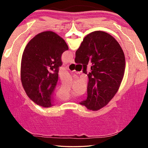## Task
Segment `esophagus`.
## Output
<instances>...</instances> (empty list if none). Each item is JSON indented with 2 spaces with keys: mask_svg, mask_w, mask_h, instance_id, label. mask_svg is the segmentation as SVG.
Wrapping results in <instances>:
<instances>
[{
  "mask_svg": "<svg viewBox=\"0 0 148 148\" xmlns=\"http://www.w3.org/2000/svg\"><path fill=\"white\" fill-rule=\"evenodd\" d=\"M69 64H75V61H74V59H71L69 62Z\"/></svg>",
  "mask_w": 148,
  "mask_h": 148,
  "instance_id": "esophagus-1",
  "label": "esophagus"
}]
</instances>
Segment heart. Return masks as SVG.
Segmentation results:
<instances>
[{
  "mask_svg": "<svg viewBox=\"0 0 148 148\" xmlns=\"http://www.w3.org/2000/svg\"><path fill=\"white\" fill-rule=\"evenodd\" d=\"M60 97H62V98H65L66 97H64V96H60Z\"/></svg>",
  "mask_w": 148,
  "mask_h": 148,
  "instance_id": "heart-1",
  "label": "heart"
}]
</instances>
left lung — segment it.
Segmentation results:
<instances>
[{"instance_id":"8db88e82","label":"left lung","mask_w":148,"mask_h":148,"mask_svg":"<svg viewBox=\"0 0 148 148\" xmlns=\"http://www.w3.org/2000/svg\"><path fill=\"white\" fill-rule=\"evenodd\" d=\"M69 49L63 38L51 31L36 35L25 47L21 62V81L36 104L51 107L62 53Z\"/></svg>"}]
</instances>
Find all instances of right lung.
<instances>
[{
	"label": "right lung",
	"mask_w": 148,
	"mask_h": 148,
	"mask_svg": "<svg viewBox=\"0 0 148 148\" xmlns=\"http://www.w3.org/2000/svg\"><path fill=\"white\" fill-rule=\"evenodd\" d=\"M75 63L83 65V72L91 65L88 77V97L79 103L97 111L114 97L122 82L125 70L123 51L116 39L104 31L88 34L75 53Z\"/></svg>",
	"instance_id": "1"
}]
</instances>
